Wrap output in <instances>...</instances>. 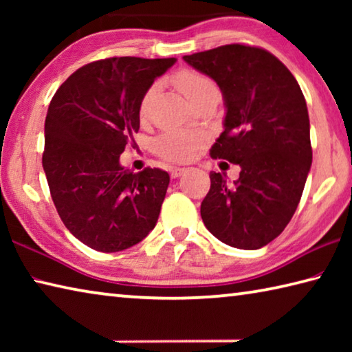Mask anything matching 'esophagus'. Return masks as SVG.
<instances>
[{
    "label": "esophagus",
    "instance_id": "esophagus-1",
    "mask_svg": "<svg viewBox=\"0 0 352 352\" xmlns=\"http://www.w3.org/2000/svg\"><path fill=\"white\" fill-rule=\"evenodd\" d=\"M186 172H188V168H174L170 170V177L178 178V177H182L183 174H186Z\"/></svg>",
    "mask_w": 352,
    "mask_h": 352
}]
</instances>
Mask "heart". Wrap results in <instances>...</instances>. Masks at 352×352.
I'll use <instances>...</instances> for the list:
<instances>
[{"mask_svg": "<svg viewBox=\"0 0 352 352\" xmlns=\"http://www.w3.org/2000/svg\"><path fill=\"white\" fill-rule=\"evenodd\" d=\"M172 82L178 91H180L189 102L199 99L205 94H217V83L211 77L194 69H180L172 76ZM155 88H148L141 99L140 115L146 116L148 102L153 96ZM205 136L197 132H188V130H168L157 140V153L168 162H189L194 157L199 147L204 144Z\"/></svg>", "mask_w": 352, "mask_h": 352, "instance_id": "b5f03b06", "label": "heart"}]
</instances>
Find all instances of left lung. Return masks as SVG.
Instances as JSON below:
<instances>
[{
  "mask_svg": "<svg viewBox=\"0 0 352 352\" xmlns=\"http://www.w3.org/2000/svg\"><path fill=\"white\" fill-rule=\"evenodd\" d=\"M183 60L210 76L223 94L225 130L211 157L241 166L233 184L211 172L201 219L226 245L258 250L287 226L311 170L306 99L287 67L262 47L233 43Z\"/></svg>",
  "mask_w": 352,
  "mask_h": 352,
  "instance_id": "obj_1",
  "label": "left lung"
}]
</instances>
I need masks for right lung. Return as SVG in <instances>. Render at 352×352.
I'll use <instances>...</instances> for the list:
<instances>
[{
  "label": "right lung",
  "instance_id": "obj_1",
  "mask_svg": "<svg viewBox=\"0 0 352 352\" xmlns=\"http://www.w3.org/2000/svg\"><path fill=\"white\" fill-rule=\"evenodd\" d=\"M177 58L110 57L71 74L45 121L43 169L62 222L76 239L104 253L133 247L157 225L169 174H135L119 157L135 144L140 105Z\"/></svg>",
  "mask_w": 352,
  "mask_h": 352
}]
</instances>
